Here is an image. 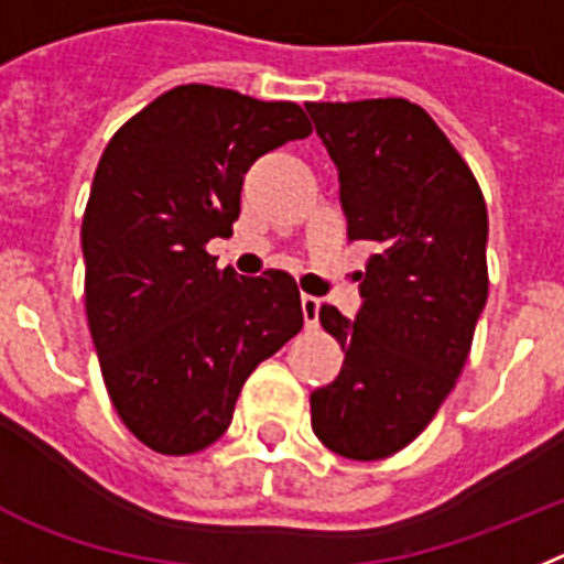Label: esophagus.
<instances>
[{
  "label": "esophagus",
  "mask_w": 564,
  "mask_h": 564,
  "mask_svg": "<svg viewBox=\"0 0 564 564\" xmlns=\"http://www.w3.org/2000/svg\"><path fill=\"white\" fill-rule=\"evenodd\" d=\"M301 310L306 326H317V317H321V297L315 295H301Z\"/></svg>",
  "instance_id": "34e87169"
}]
</instances>
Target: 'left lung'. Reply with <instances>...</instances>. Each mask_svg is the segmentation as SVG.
I'll list each match as a JSON object with an SVG mask.
<instances>
[{"mask_svg": "<svg viewBox=\"0 0 564 564\" xmlns=\"http://www.w3.org/2000/svg\"><path fill=\"white\" fill-rule=\"evenodd\" d=\"M337 166L349 241L375 254L355 321L323 306L346 360L312 391V431L346 459L405 448L452 394L488 297V213L463 155L405 99L306 105Z\"/></svg>", "mask_w": 564, "mask_h": 564, "instance_id": "1", "label": "left lung"}]
</instances>
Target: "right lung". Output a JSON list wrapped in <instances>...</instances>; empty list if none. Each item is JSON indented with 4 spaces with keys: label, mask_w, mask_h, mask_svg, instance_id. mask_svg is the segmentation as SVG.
Segmentation results:
<instances>
[{
    "label": "right lung",
    "mask_w": 564,
    "mask_h": 564,
    "mask_svg": "<svg viewBox=\"0 0 564 564\" xmlns=\"http://www.w3.org/2000/svg\"><path fill=\"white\" fill-rule=\"evenodd\" d=\"M312 124L292 101L209 85L166 90L105 147L82 221L85 306L124 425L159 454H195L232 423L254 366L303 326L297 283L215 267L243 175Z\"/></svg>",
    "instance_id": "1"
}]
</instances>
